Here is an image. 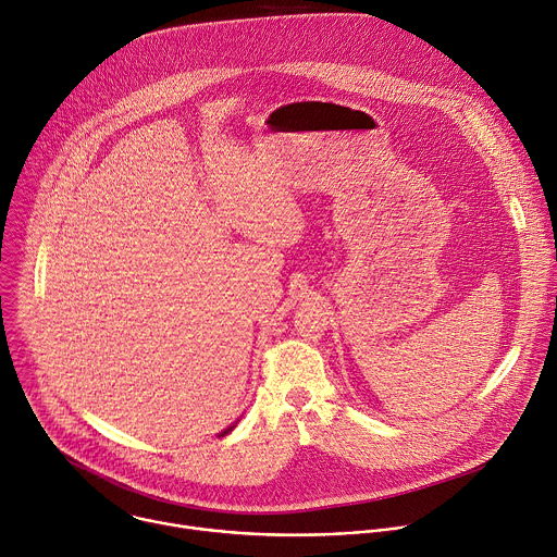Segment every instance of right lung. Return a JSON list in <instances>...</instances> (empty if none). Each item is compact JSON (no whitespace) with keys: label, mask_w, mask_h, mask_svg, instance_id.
Listing matches in <instances>:
<instances>
[{"label":"right lung","mask_w":557,"mask_h":557,"mask_svg":"<svg viewBox=\"0 0 557 557\" xmlns=\"http://www.w3.org/2000/svg\"><path fill=\"white\" fill-rule=\"evenodd\" d=\"M231 430H233V428H228V430H224V432H222V434H220V436H224V434H228V432H231Z\"/></svg>","instance_id":"obj_1"}]
</instances>
